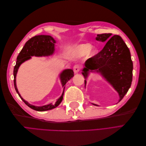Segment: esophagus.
I'll list each match as a JSON object with an SVG mask.
<instances>
[{
  "label": "esophagus",
  "mask_w": 146,
  "mask_h": 146,
  "mask_svg": "<svg viewBox=\"0 0 146 146\" xmlns=\"http://www.w3.org/2000/svg\"><path fill=\"white\" fill-rule=\"evenodd\" d=\"M73 69H74V73H78L79 71H80V66L79 65H78V64H76V65H75L74 66V68H73Z\"/></svg>",
  "instance_id": "esophagus-1"
}]
</instances>
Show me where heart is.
I'll return each mask as SVG.
<instances>
[{
    "label": "heart",
    "instance_id": "1",
    "mask_svg": "<svg viewBox=\"0 0 146 146\" xmlns=\"http://www.w3.org/2000/svg\"><path fill=\"white\" fill-rule=\"evenodd\" d=\"M91 48L92 46L90 44H83L78 46L76 48V50L80 56L85 55L87 53H89V55H94L97 51L94 48Z\"/></svg>",
    "mask_w": 146,
    "mask_h": 146
}]
</instances>
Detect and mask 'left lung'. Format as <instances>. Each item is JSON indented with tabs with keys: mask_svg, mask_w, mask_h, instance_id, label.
Wrapping results in <instances>:
<instances>
[{
	"mask_svg": "<svg viewBox=\"0 0 146 146\" xmlns=\"http://www.w3.org/2000/svg\"><path fill=\"white\" fill-rule=\"evenodd\" d=\"M111 33L97 35V41L107 42L102 50L85 61L82 74L85 78L86 86L90 72L100 73L118 92L119 102L131 86L133 62L129 48L122 38L119 35H114L111 37Z\"/></svg>",
	"mask_w": 146,
	"mask_h": 146,
	"instance_id": "1",
	"label": "left lung"
}]
</instances>
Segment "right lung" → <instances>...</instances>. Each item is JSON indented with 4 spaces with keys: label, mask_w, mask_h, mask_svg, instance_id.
<instances>
[{
    "label": "right lung",
    "mask_w": 146,
    "mask_h": 146,
    "mask_svg": "<svg viewBox=\"0 0 146 146\" xmlns=\"http://www.w3.org/2000/svg\"><path fill=\"white\" fill-rule=\"evenodd\" d=\"M56 41L55 39L49 35H38L35 36L29 41L26 42L23 49L20 52L19 55L17 57V61L16 65L13 70V76H14V86L15 90L17 93L18 94L21 99L23 100L24 102L27 105L28 107L32 109L36 110L38 111H44L47 110H50L53 108H55L60 104L63 98V94L65 88V85L70 79H71L74 77V72L72 69H65L60 74V78L61 80V85L64 88L62 95L60 98L57 100L55 104H50L46 105L41 106V107H37L33 105L30 104L28 102L25 100L17 90L16 82V77L17 70L19 66L22 63L25 62L32 58V56H46L52 55L55 51V44Z\"/></svg>",
    "instance_id": "1"
}]
</instances>
